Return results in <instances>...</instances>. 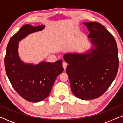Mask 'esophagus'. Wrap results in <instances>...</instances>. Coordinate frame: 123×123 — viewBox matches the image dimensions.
Instances as JSON below:
<instances>
[{
    "mask_svg": "<svg viewBox=\"0 0 123 123\" xmlns=\"http://www.w3.org/2000/svg\"><path fill=\"white\" fill-rule=\"evenodd\" d=\"M63 67L64 69V70L66 69V68H67V64L65 63V62H64L63 63Z\"/></svg>",
    "mask_w": 123,
    "mask_h": 123,
    "instance_id": "34e87169",
    "label": "esophagus"
}]
</instances>
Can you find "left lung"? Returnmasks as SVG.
Segmentation results:
<instances>
[{
	"instance_id": "8db88e82",
	"label": "left lung",
	"mask_w": 123,
	"mask_h": 123,
	"mask_svg": "<svg viewBox=\"0 0 123 123\" xmlns=\"http://www.w3.org/2000/svg\"><path fill=\"white\" fill-rule=\"evenodd\" d=\"M90 32V49L63 56L71 90L80 100L97 98L112 83L119 67L118 50L114 37L96 22H84Z\"/></svg>"
}]
</instances>
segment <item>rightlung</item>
Returning <instances> with one entry per match:
<instances>
[{
    "instance_id": "right-lung-1",
    "label": "right lung",
    "mask_w": 123,
    "mask_h": 123,
    "mask_svg": "<svg viewBox=\"0 0 123 123\" xmlns=\"http://www.w3.org/2000/svg\"><path fill=\"white\" fill-rule=\"evenodd\" d=\"M45 25L34 27L26 24L10 39L4 59L5 69L16 91L25 100L38 102L49 95L56 77L63 72V60L54 63L42 61L26 63L20 58L19 42L28 35L43 30Z\"/></svg>"
}]
</instances>
